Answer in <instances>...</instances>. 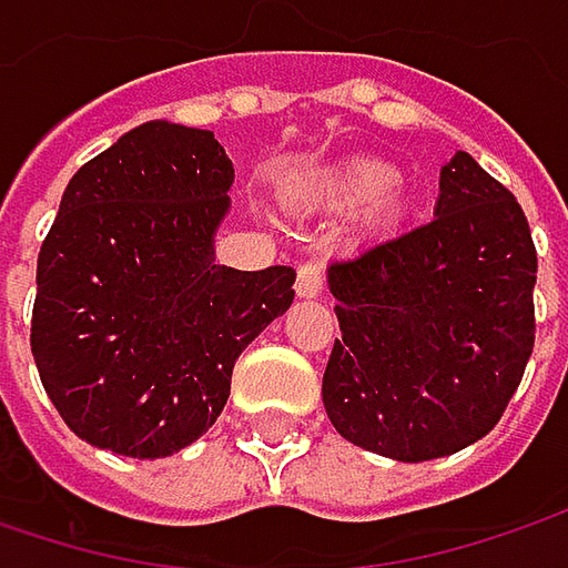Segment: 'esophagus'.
<instances>
[{"label": "esophagus", "mask_w": 568, "mask_h": 568, "mask_svg": "<svg viewBox=\"0 0 568 568\" xmlns=\"http://www.w3.org/2000/svg\"><path fill=\"white\" fill-rule=\"evenodd\" d=\"M295 288H298L302 298H317L321 288H324V270H321V263H302V266H298Z\"/></svg>", "instance_id": "34e87169"}]
</instances>
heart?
<instances>
[{
	"mask_svg": "<svg viewBox=\"0 0 568 568\" xmlns=\"http://www.w3.org/2000/svg\"><path fill=\"white\" fill-rule=\"evenodd\" d=\"M395 183H398V176L392 166L376 163V160H356L331 180V202L344 205V209H359V205H373V202L379 209H392Z\"/></svg>",
	"mask_w": 568,
	"mask_h": 568,
	"instance_id": "heart-1",
	"label": "heart"
}]
</instances>
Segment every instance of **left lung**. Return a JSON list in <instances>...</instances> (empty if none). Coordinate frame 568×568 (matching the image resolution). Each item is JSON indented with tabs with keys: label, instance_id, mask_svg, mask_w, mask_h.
<instances>
[{
	"label": "left lung",
	"instance_id": "1",
	"mask_svg": "<svg viewBox=\"0 0 568 568\" xmlns=\"http://www.w3.org/2000/svg\"><path fill=\"white\" fill-rule=\"evenodd\" d=\"M534 283L524 209L456 151L427 224L327 270L341 341L321 395L337 434L398 463L483 440L534 351Z\"/></svg>",
	"mask_w": 568,
	"mask_h": 568
}]
</instances>
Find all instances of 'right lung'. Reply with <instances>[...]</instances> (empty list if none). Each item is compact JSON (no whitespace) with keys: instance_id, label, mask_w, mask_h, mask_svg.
<instances>
[{"instance_id":"right-lung-1","label":"right lung","mask_w":568,"mask_h":568,"mask_svg":"<svg viewBox=\"0 0 568 568\" xmlns=\"http://www.w3.org/2000/svg\"><path fill=\"white\" fill-rule=\"evenodd\" d=\"M234 166L212 131L148 121L70 180L38 253L31 353L67 427L160 459L195 444L295 270L215 263Z\"/></svg>"}]
</instances>
